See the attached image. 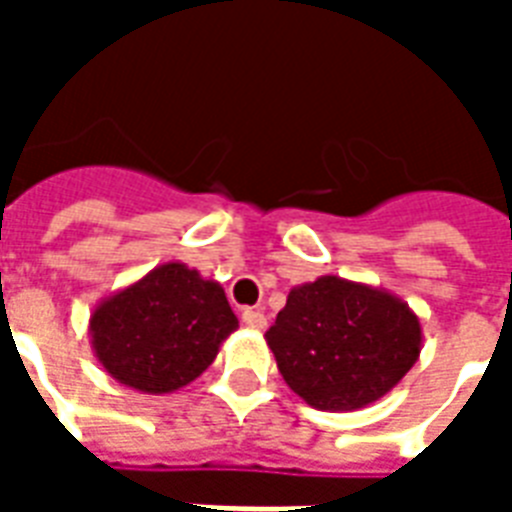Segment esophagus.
<instances>
[{
	"label": "esophagus",
	"instance_id": "34e87169",
	"mask_svg": "<svg viewBox=\"0 0 512 512\" xmlns=\"http://www.w3.org/2000/svg\"><path fill=\"white\" fill-rule=\"evenodd\" d=\"M241 321H244V326H249V329H255V332L266 329V315L260 310H244L241 312Z\"/></svg>",
	"mask_w": 512,
	"mask_h": 512
}]
</instances>
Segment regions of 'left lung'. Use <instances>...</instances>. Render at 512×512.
I'll list each match as a JSON object with an SVG mask.
<instances>
[{
	"mask_svg": "<svg viewBox=\"0 0 512 512\" xmlns=\"http://www.w3.org/2000/svg\"><path fill=\"white\" fill-rule=\"evenodd\" d=\"M266 343L304 403L356 411L381 400L414 367L422 326L395 293L326 274L290 290Z\"/></svg>",
	"mask_w": 512,
	"mask_h": 512,
	"instance_id": "left-lung-1",
	"label": "left lung"
}]
</instances>
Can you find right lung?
Segmentation results:
<instances>
[{
    "mask_svg": "<svg viewBox=\"0 0 512 512\" xmlns=\"http://www.w3.org/2000/svg\"><path fill=\"white\" fill-rule=\"evenodd\" d=\"M235 329L222 285L178 260L109 293L90 315L95 359L117 384L142 395L191 384Z\"/></svg>",
    "mask_w": 512,
    "mask_h": 512,
    "instance_id": "add662e5",
    "label": "right lung"
}]
</instances>
